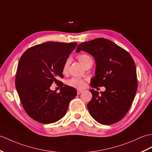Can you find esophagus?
Returning <instances> with one entry per match:
<instances>
[{
	"mask_svg": "<svg viewBox=\"0 0 152 152\" xmlns=\"http://www.w3.org/2000/svg\"><path fill=\"white\" fill-rule=\"evenodd\" d=\"M82 90H80V89H77V94H80V93H82Z\"/></svg>",
	"mask_w": 152,
	"mask_h": 152,
	"instance_id": "obj_1",
	"label": "esophagus"
}]
</instances>
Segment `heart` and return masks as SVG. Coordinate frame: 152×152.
<instances>
[{"mask_svg":"<svg viewBox=\"0 0 152 152\" xmlns=\"http://www.w3.org/2000/svg\"><path fill=\"white\" fill-rule=\"evenodd\" d=\"M77 59H78L79 61L82 64L86 66L88 63H93V59L91 58V56L87 54L83 53V54H79L77 56ZM70 58H67L65 61L63 63V72L64 73H66L68 71L69 66L70 64ZM66 84L68 85L69 86L76 88V89H83L86 86V81L84 79L81 78V77H72L71 78H70L66 81Z\"/></svg>","mask_w":152,"mask_h":152,"instance_id":"heart-1","label":"heart"}]
</instances>
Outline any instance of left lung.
<instances>
[{"label": "left lung", "instance_id": "obj_1", "mask_svg": "<svg viewBox=\"0 0 152 152\" xmlns=\"http://www.w3.org/2000/svg\"><path fill=\"white\" fill-rule=\"evenodd\" d=\"M76 50L86 52L94 58L96 75L91 79V87H105L100 94L90 90L93 98L87 108L91 116L104 125L120 121L131 107L137 89L136 66L131 55L104 38L83 42Z\"/></svg>", "mask_w": 152, "mask_h": 152}]
</instances>
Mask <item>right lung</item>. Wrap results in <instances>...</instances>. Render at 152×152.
<instances>
[{"instance_id":"obj_1","label":"right lung","mask_w":152,"mask_h":152,"mask_svg":"<svg viewBox=\"0 0 152 152\" xmlns=\"http://www.w3.org/2000/svg\"><path fill=\"white\" fill-rule=\"evenodd\" d=\"M76 43L46 42L31 47L21 56L17 66L15 86L26 113L42 124L56 122L65 116L75 88L63 86V65ZM55 83L60 92L50 89Z\"/></svg>"}]
</instances>
